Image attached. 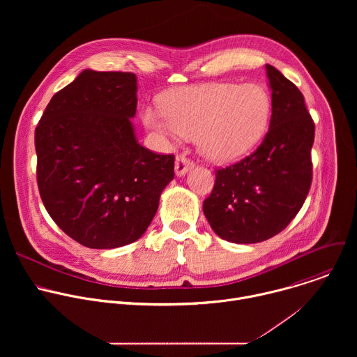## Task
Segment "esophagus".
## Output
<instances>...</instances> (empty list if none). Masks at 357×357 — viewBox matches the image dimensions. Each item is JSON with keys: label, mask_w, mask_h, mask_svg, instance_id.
Here are the masks:
<instances>
[{"label": "esophagus", "mask_w": 357, "mask_h": 357, "mask_svg": "<svg viewBox=\"0 0 357 357\" xmlns=\"http://www.w3.org/2000/svg\"><path fill=\"white\" fill-rule=\"evenodd\" d=\"M193 161H190L188 157L185 155H178L176 157V161H175V172L178 176H182L185 175L189 169L193 168Z\"/></svg>", "instance_id": "obj_1"}]
</instances>
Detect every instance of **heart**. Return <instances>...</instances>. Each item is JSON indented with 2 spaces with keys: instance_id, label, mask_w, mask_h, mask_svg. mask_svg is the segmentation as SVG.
<instances>
[{
  "instance_id": "heart-1",
  "label": "heart",
  "mask_w": 357,
  "mask_h": 357,
  "mask_svg": "<svg viewBox=\"0 0 357 357\" xmlns=\"http://www.w3.org/2000/svg\"><path fill=\"white\" fill-rule=\"evenodd\" d=\"M270 116L271 98L260 84L208 83L168 93L162 109H145L144 123L174 139L197 138L208 160L229 162L261 139Z\"/></svg>"
}]
</instances>
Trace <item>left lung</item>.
<instances>
[{"mask_svg": "<svg viewBox=\"0 0 357 357\" xmlns=\"http://www.w3.org/2000/svg\"><path fill=\"white\" fill-rule=\"evenodd\" d=\"M271 120L260 146L241 161L216 169L203 202L213 231L231 243H260L282 231L301 211L312 182L315 124L299 89L266 65Z\"/></svg>", "mask_w": 357, "mask_h": 357, "instance_id": "obj_1", "label": "left lung"}]
</instances>
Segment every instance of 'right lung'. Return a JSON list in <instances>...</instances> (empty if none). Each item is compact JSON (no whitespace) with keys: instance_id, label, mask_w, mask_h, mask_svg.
I'll return each mask as SVG.
<instances>
[{"instance_id":"right-lung-1","label":"right lung","mask_w":357,"mask_h":357,"mask_svg":"<svg viewBox=\"0 0 357 357\" xmlns=\"http://www.w3.org/2000/svg\"><path fill=\"white\" fill-rule=\"evenodd\" d=\"M137 77L83 70L46 106L35 130L36 181L54 222L89 248L138 240L174 179V154L138 144Z\"/></svg>"}]
</instances>
